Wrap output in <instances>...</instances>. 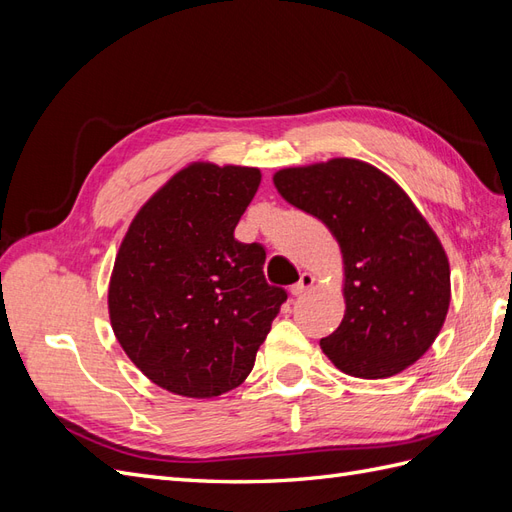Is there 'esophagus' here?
Listing matches in <instances>:
<instances>
[{
	"instance_id": "1",
	"label": "esophagus",
	"mask_w": 512,
	"mask_h": 512,
	"mask_svg": "<svg viewBox=\"0 0 512 512\" xmlns=\"http://www.w3.org/2000/svg\"><path fill=\"white\" fill-rule=\"evenodd\" d=\"M312 286H314V275L312 273H301L299 282L290 288V292L294 294V297H301V294H305Z\"/></svg>"
}]
</instances>
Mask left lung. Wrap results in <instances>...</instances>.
<instances>
[{"label": "left lung", "instance_id": "left-lung-1", "mask_svg": "<svg viewBox=\"0 0 512 512\" xmlns=\"http://www.w3.org/2000/svg\"><path fill=\"white\" fill-rule=\"evenodd\" d=\"M290 205L312 213L339 241L346 314L320 339L354 378H389L438 337L451 303V269L438 237L408 194L371 164L335 158L273 177Z\"/></svg>", "mask_w": 512, "mask_h": 512}]
</instances>
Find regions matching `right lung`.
<instances>
[{"label":"right lung","instance_id":"obj_1","mask_svg":"<svg viewBox=\"0 0 512 512\" xmlns=\"http://www.w3.org/2000/svg\"><path fill=\"white\" fill-rule=\"evenodd\" d=\"M260 170L192 164L138 211L115 260L108 312L121 348L162 389L218 397L250 374L288 292L265 245L235 228Z\"/></svg>","mask_w":512,"mask_h":512}]
</instances>
